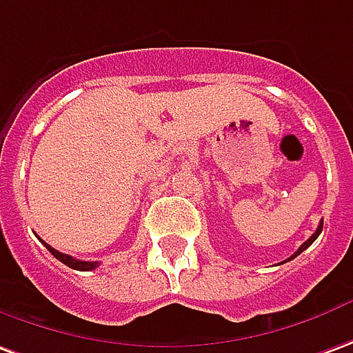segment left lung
I'll return each instance as SVG.
<instances>
[{"label":"left lung","mask_w":353,"mask_h":353,"mask_svg":"<svg viewBox=\"0 0 353 353\" xmlns=\"http://www.w3.org/2000/svg\"><path fill=\"white\" fill-rule=\"evenodd\" d=\"M321 230H323V223H319V227H317V230H315V232H313V234H311V236L307 238V240H305V242H303L302 246L298 248V252H294V255H290V257H288V259H286V261H290V259H294V257H298V255L302 254L303 250H307V248H310L311 244H313V242H315V240H317V236H319V234H321ZM286 261H284V263H286Z\"/></svg>","instance_id":"left-lung-1"}]
</instances>
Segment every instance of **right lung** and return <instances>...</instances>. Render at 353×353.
Masks as SVG:
<instances>
[{
  "label": "right lung",
  "instance_id": "add662e5",
  "mask_svg": "<svg viewBox=\"0 0 353 353\" xmlns=\"http://www.w3.org/2000/svg\"><path fill=\"white\" fill-rule=\"evenodd\" d=\"M42 244L50 250L53 257H57L61 263H65L67 267H70V269H77V271H92V269H96V267L99 265L98 261H80V259H74V257H70V255L67 254H61V252H57L55 248H51L50 244H46L43 240H42Z\"/></svg>",
  "mask_w": 353,
  "mask_h": 353
}]
</instances>
